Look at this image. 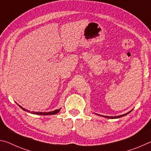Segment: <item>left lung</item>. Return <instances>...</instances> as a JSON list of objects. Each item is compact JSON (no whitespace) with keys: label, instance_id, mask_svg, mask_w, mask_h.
I'll return each mask as SVG.
<instances>
[{"label":"left lung","instance_id":"left-lung-1","mask_svg":"<svg viewBox=\"0 0 151 151\" xmlns=\"http://www.w3.org/2000/svg\"><path fill=\"white\" fill-rule=\"evenodd\" d=\"M132 111V110L130 111H129V112H128L127 114H123V115H121V116H114V117H111V116H102L103 117H105V118H111V119H114V118H121V117H123V116H126V115H127V114H128L129 113H130V112ZM97 115H98V116H100L99 114H97Z\"/></svg>","mask_w":151,"mask_h":151}]
</instances>
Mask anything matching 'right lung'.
I'll use <instances>...</instances> for the list:
<instances>
[{"mask_svg": "<svg viewBox=\"0 0 151 151\" xmlns=\"http://www.w3.org/2000/svg\"><path fill=\"white\" fill-rule=\"evenodd\" d=\"M19 106L21 109H22L23 110H24V111H27V112H29V110H27L25 108H23V107H21V106H19V105L17 104ZM60 109H56L54 110V111H49V112H35V111H32L31 112V114H37V115H44V116H45V115H54V114H58V112L60 111Z\"/></svg>", "mask_w": 151, "mask_h": 151, "instance_id": "right-lung-1", "label": "right lung"}]
</instances>
